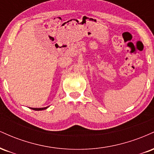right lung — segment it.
I'll return each mask as SVG.
<instances>
[{"instance_id": "1", "label": "right lung", "mask_w": 154, "mask_h": 154, "mask_svg": "<svg viewBox=\"0 0 154 154\" xmlns=\"http://www.w3.org/2000/svg\"><path fill=\"white\" fill-rule=\"evenodd\" d=\"M48 108V107H44V108H30V109H32V110H35V111H42V110H45V109H46Z\"/></svg>"}]
</instances>
